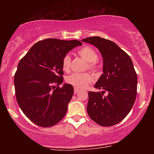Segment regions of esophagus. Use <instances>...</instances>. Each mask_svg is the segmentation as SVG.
Here are the masks:
<instances>
[{
	"label": "esophagus",
	"mask_w": 154,
	"mask_h": 154,
	"mask_svg": "<svg viewBox=\"0 0 154 154\" xmlns=\"http://www.w3.org/2000/svg\"><path fill=\"white\" fill-rule=\"evenodd\" d=\"M79 92V90L76 89V88H74V94H77Z\"/></svg>",
	"instance_id": "obj_1"
}]
</instances>
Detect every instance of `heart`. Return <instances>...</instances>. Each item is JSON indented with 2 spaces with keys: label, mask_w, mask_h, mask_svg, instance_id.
I'll use <instances>...</instances> for the list:
<instances>
[{
  "label": "heart",
  "mask_w": 154,
  "mask_h": 154,
  "mask_svg": "<svg viewBox=\"0 0 154 154\" xmlns=\"http://www.w3.org/2000/svg\"><path fill=\"white\" fill-rule=\"evenodd\" d=\"M78 53L81 57L88 63V68L92 71L97 70L96 62L98 60L99 55L96 50L90 46L81 48ZM71 64L70 54H66L62 59V68L65 71L69 70ZM66 81L70 85L79 90H83L93 81V78L89 73H72L68 75Z\"/></svg>",
  "instance_id": "heart-1"
}]
</instances>
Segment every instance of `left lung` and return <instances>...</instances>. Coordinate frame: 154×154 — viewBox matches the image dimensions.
I'll return each instance as SVG.
<instances>
[{
  "mask_svg": "<svg viewBox=\"0 0 154 154\" xmlns=\"http://www.w3.org/2000/svg\"><path fill=\"white\" fill-rule=\"evenodd\" d=\"M81 41L97 48L103 58V74L94 85L102 91L88 92V113L98 125H114L125 119L135 102L137 75L133 63L113 41L99 36Z\"/></svg>",
  "mask_w": 154,
  "mask_h": 154,
  "instance_id": "1",
  "label": "left lung"
}]
</instances>
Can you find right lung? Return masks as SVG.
Instances as JSON below:
<instances>
[{
    "instance_id": "add662e5",
    "label": "right lung",
    "mask_w": 154,
    "mask_h": 154,
    "mask_svg": "<svg viewBox=\"0 0 154 154\" xmlns=\"http://www.w3.org/2000/svg\"><path fill=\"white\" fill-rule=\"evenodd\" d=\"M82 43L47 38L34 44L19 62L14 78L15 95L23 113L40 127H51L64 117L73 88L63 83L62 59Z\"/></svg>"
}]
</instances>
